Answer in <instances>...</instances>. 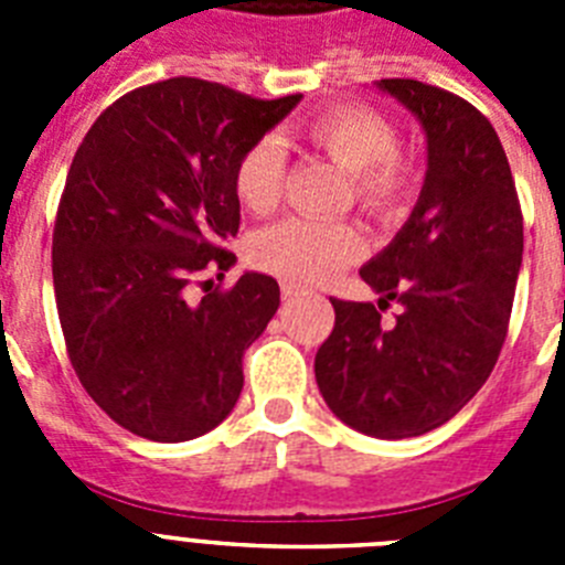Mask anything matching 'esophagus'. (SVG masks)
<instances>
[{"instance_id": "1", "label": "esophagus", "mask_w": 565, "mask_h": 565, "mask_svg": "<svg viewBox=\"0 0 565 565\" xmlns=\"http://www.w3.org/2000/svg\"><path fill=\"white\" fill-rule=\"evenodd\" d=\"M302 294H306V288L302 286H297V282H282V297L286 299H294V297H302Z\"/></svg>"}]
</instances>
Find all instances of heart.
Masks as SVG:
<instances>
[{
    "instance_id": "heart-1",
    "label": "heart",
    "mask_w": 565,
    "mask_h": 565,
    "mask_svg": "<svg viewBox=\"0 0 565 565\" xmlns=\"http://www.w3.org/2000/svg\"><path fill=\"white\" fill-rule=\"evenodd\" d=\"M302 138L351 174V194L359 209L376 214L396 212L411 189V163L396 152V129L376 109L342 104L319 113L302 127ZM286 186V149L277 138H259L239 154L234 192L252 214L277 209ZM364 237L351 223L291 217L263 228L252 239V259L259 268L294 279L326 282L362 257Z\"/></svg>"
}]
</instances>
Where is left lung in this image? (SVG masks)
I'll list each match as a JSON object with an SVG mask.
<instances>
[{
    "mask_svg": "<svg viewBox=\"0 0 565 565\" xmlns=\"http://www.w3.org/2000/svg\"><path fill=\"white\" fill-rule=\"evenodd\" d=\"M422 124L427 172L411 217L359 274L379 302L331 299L337 322L313 362L333 416L373 438H413L476 396L507 339L523 217L498 132L472 104L413 78H382ZM396 298L397 322L381 308Z\"/></svg>",
    "mask_w": 565,
    "mask_h": 565,
    "instance_id": "8db88e82",
    "label": "left lung"
}]
</instances>
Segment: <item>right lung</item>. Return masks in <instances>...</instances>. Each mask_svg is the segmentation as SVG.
<instances>
[{"label": "right lung", "instance_id": "right-lung-1", "mask_svg": "<svg viewBox=\"0 0 565 565\" xmlns=\"http://www.w3.org/2000/svg\"><path fill=\"white\" fill-rule=\"evenodd\" d=\"M299 98L167 78L84 135L53 228V288L78 382L124 430L189 441L234 411L243 353L279 308L277 279L246 271L201 299L189 286L237 263L234 167Z\"/></svg>", "mask_w": 565, "mask_h": 565}]
</instances>
